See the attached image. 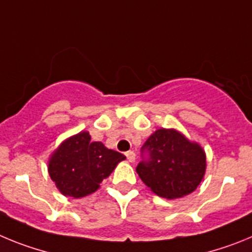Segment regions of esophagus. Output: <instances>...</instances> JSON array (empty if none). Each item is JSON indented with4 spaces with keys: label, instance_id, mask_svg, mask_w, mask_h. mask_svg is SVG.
I'll list each match as a JSON object with an SVG mask.
<instances>
[{
    "label": "esophagus",
    "instance_id": "1",
    "mask_svg": "<svg viewBox=\"0 0 252 252\" xmlns=\"http://www.w3.org/2000/svg\"><path fill=\"white\" fill-rule=\"evenodd\" d=\"M126 158H127V160L130 162H133L135 161V159H136V155H135V153H133V151H127V153H126Z\"/></svg>",
    "mask_w": 252,
    "mask_h": 252
}]
</instances>
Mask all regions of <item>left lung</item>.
Wrapping results in <instances>:
<instances>
[{"label": "left lung", "instance_id": "8db88e82", "mask_svg": "<svg viewBox=\"0 0 252 252\" xmlns=\"http://www.w3.org/2000/svg\"><path fill=\"white\" fill-rule=\"evenodd\" d=\"M136 166L141 180L155 194L174 199L194 192L206 171L202 148L174 130H158L141 148Z\"/></svg>", "mask_w": 252, "mask_h": 252}]
</instances>
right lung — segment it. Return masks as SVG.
<instances>
[{
	"label": "right lung",
	"instance_id": "add662e5",
	"mask_svg": "<svg viewBox=\"0 0 252 252\" xmlns=\"http://www.w3.org/2000/svg\"><path fill=\"white\" fill-rule=\"evenodd\" d=\"M125 155L91 141L88 132L69 137L49 161V174L64 195L81 198L95 192Z\"/></svg>",
	"mask_w": 252,
	"mask_h": 252
}]
</instances>
